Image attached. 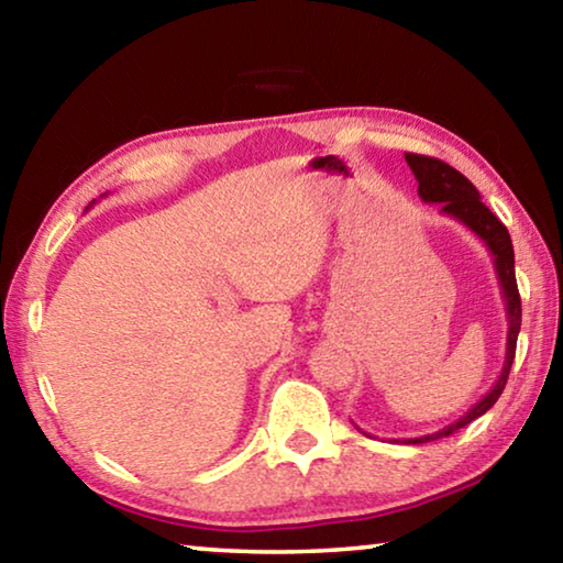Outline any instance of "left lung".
<instances>
[{
  "label": "left lung",
  "mask_w": 563,
  "mask_h": 563,
  "mask_svg": "<svg viewBox=\"0 0 563 563\" xmlns=\"http://www.w3.org/2000/svg\"><path fill=\"white\" fill-rule=\"evenodd\" d=\"M407 166L412 168V174L417 178V194L424 203H440V213L454 218L462 225L470 228V231L479 238V241L487 245V251L494 258V271H497V280L501 285V298L504 305H507V355H504V367L501 375L494 387L484 395L479 402H476L470 412H464L456 422L442 427L440 432L432 434H422L415 437V440H402L409 444H424V442H434L440 437H450L456 430H462L470 422H474L476 417H482L487 409L497 402L499 395L504 393V385H507L511 362H514V352H517V338H519V328H521V298H519V288H517V275H514V245L507 225H504L497 216H494L487 206L482 203L479 190L474 188L470 178H464L460 170L452 168L450 164H444L440 158H430V156H419V154H405Z\"/></svg>",
  "instance_id": "left-lung-1"
}]
</instances>
